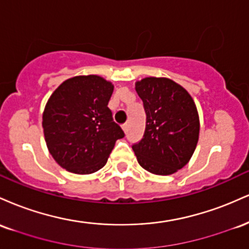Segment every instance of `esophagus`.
<instances>
[{"mask_svg":"<svg viewBox=\"0 0 249 249\" xmlns=\"http://www.w3.org/2000/svg\"><path fill=\"white\" fill-rule=\"evenodd\" d=\"M123 130H124V132H127V130H128V124H127V123H125V124L124 125H123Z\"/></svg>","mask_w":249,"mask_h":249,"instance_id":"obj_1","label":"esophagus"}]
</instances>
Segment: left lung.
Listing matches in <instances>:
<instances>
[{
  "mask_svg": "<svg viewBox=\"0 0 249 249\" xmlns=\"http://www.w3.org/2000/svg\"><path fill=\"white\" fill-rule=\"evenodd\" d=\"M146 113L142 141L132 145L142 168L158 176L176 173L190 161L199 139V116L181 85L164 77L136 83Z\"/></svg>",
  "mask_w": 249,
  "mask_h": 249,
  "instance_id": "left-lung-1",
  "label": "left lung"
}]
</instances>
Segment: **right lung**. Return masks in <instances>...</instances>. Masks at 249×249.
<instances>
[{"label":"right lung","instance_id":"1","mask_svg":"<svg viewBox=\"0 0 249 249\" xmlns=\"http://www.w3.org/2000/svg\"><path fill=\"white\" fill-rule=\"evenodd\" d=\"M112 83L96 75L76 76L53 91L43 112L48 150L69 172L90 174L107 164L117 139L125 136L107 107Z\"/></svg>","mask_w":249,"mask_h":249}]
</instances>
